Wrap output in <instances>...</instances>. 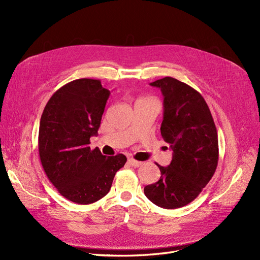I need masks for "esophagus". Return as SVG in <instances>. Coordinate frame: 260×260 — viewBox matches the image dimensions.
Returning a JSON list of instances; mask_svg holds the SVG:
<instances>
[{
  "label": "esophagus",
  "instance_id": "esophagus-1",
  "mask_svg": "<svg viewBox=\"0 0 260 260\" xmlns=\"http://www.w3.org/2000/svg\"><path fill=\"white\" fill-rule=\"evenodd\" d=\"M128 161H129V164L131 165V166H132V167H135V168L140 167L141 165L143 164L142 161H139V160H136V159H133V158H129V159H128Z\"/></svg>",
  "mask_w": 260,
  "mask_h": 260
}]
</instances>
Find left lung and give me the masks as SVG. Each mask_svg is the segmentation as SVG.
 <instances>
[{
	"label": "left lung",
	"instance_id": "8db88e82",
	"mask_svg": "<svg viewBox=\"0 0 260 260\" xmlns=\"http://www.w3.org/2000/svg\"><path fill=\"white\" fill-rule=\"evenodd\" d=\"M164 96L160 132L170 144L172 160L158 166L160 179L144 194L155 205L175 209L194 201L214 176L219 157L218 135L207 103L192 86L165 77L149 83Z\"/></svg>",
	"mask_w": 260,
	"mask_h": 260
}]
</instances>
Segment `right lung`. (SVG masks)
I'll return each mask as SVG.
<instances>
[{
	"label": "right lung",
	"instance_id": "1",
	"mask_svg": "<svg viewBox=\"0 0 260 260\" xmlns=\"http://www.w3.org/2000/svg\"><path fill=\"white\" fill-rule=\"evenodd\" d=\"M111 91L100 80L77 79L61 86L45 105L39 128V155L52 184L65 199L80 205L109 192L127 157L91 149Z\"/></svg>",
	"mask_w": 260,
	"mask_h": 260
}]
</instances>
